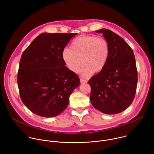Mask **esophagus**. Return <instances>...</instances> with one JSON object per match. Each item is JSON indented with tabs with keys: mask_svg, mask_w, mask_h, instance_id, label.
Returning a JSON list of instances; mask_svg holds the SVG:
<instances>
[{
	"mask_svg": "<svg viewBox=\"0 0 154 154\" xmlns=\"http://www.w3.org/2000/svg\"><path fill=\"white\" fill-rule=\"evenodd\" d=\"M86 82H87V81L85 80V79H80V83H86Z\"/></svg>",
	"mask_w": 154,
	"mask_h": 154,
	"instance_id": "34e87169",
	"label": "esophagus"
}]
</instances>
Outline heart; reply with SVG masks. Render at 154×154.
I'll list each match as a JSON object with an SVG mask.
<instances>
[{"label":"heart","instance_id":"obj_1","mask_svg":"<svg viewBox=\"0 0 154 154\" xmlns=\"http://www.w3.org/2000/svg\"><path fill=\"white\" fill-rule=\"evenodd\" d=\"M71 48H64L61 55L72 72L77 73L82 63L81 74L88 77L93 73L100 72L105 66L109 54L106 40L95 36H83L75 38Z\"/></svg>","mask_w":154,"mask_h":154}]
</instances>
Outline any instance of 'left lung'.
<instances>
[{
  "label": "left lung",
  "instance_id": "1",
  "mask_svg": "<svg viewBox=\"0 0 154 154\" xmlns=\"http://www.w3.org/2000/svg\"><path fill=\"white\" fill-rule=\"evenodd\" d=\"M95 32L103 34L109 54L104 68L88 81L90 101L103 113L118 114L131 105L135 96L138 72L135 56L130 46L115 33L105 29Z\"/></svg>",
  "mask_w": 154,
  "mask_h": 154
}]
</instances>
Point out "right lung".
I'll return each instance as SVG.
<instances>
[{
    "label": "right lung",
    "instance_id": "right-lung-1",
    "mask_svg": "<svg viewBox=\"0 0 154 154\" xmlns=\"http://www.w3.org/2000/svg\"><path fill=\"white\" fill-rule=\"evenodd\" d=\"M77 33L39 35L21 56L17 85L22 101L32 113L52 118L67 108L80 79L62 58V51Z\"/></svg>",
    "mask_w": 154,
    "mask_h": 154
}]
</instances>
